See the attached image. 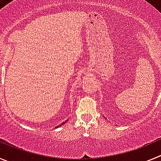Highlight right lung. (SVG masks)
<instances>
[{"label":"right lung","instance_id":"1","mask_svg":"<svg viewBox=\"0 0 161 161\" xmlns=\"http://www.w3.org/2000/svg\"><path fill=\"white\" fill-rule=\"evenodd\" d=\"M66 122H67V120H66V121H65V122H64V123H61V124H60V125H59V126H56V127H59V126H62V125L65 124V123H66Z\"/></svg>","mask_w":161,"mask_h":161}]
</instances>
